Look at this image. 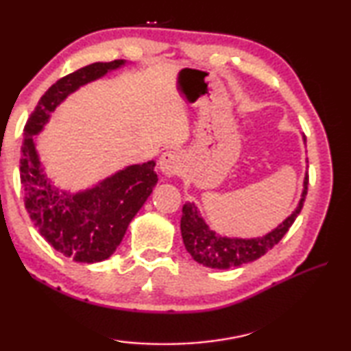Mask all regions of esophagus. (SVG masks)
Segmentation results:
<instances>
[{"mask_svg":"<svg viewBox=\"0 0 351 351\" xmlns=\"http://www.w3.org/2000/svg\"><path fill=\"white\" fill-rule=\"evenodd\" d=\"M159 171L165 176H173L181 169V158L176 152H165L159 158Z\"/></svg>","mask_w":351,"mask_h":351,"instance_id":"1","label":"esophagus"}]
</instances>
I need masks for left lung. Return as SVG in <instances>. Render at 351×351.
Listing matches in <instances>:
<instances>
[{
	"mask_svg": "<svg viewBox=\"0 0 351 351\" xmlns=\"http://www.w3.org/2000/svg\"><path fill=\"white\" fill-rule=\"evenodd\" d=\"M304 142H306L305 136ZM306 190L308 175H305L302 198L294 212L276 229H272L271 232L263 237H257V239H229V237L218 235L215 230H212L206 224L198 207L193 203H186L182 206L181 217V235L184 246L195 261L207 266V268L229 269L257 260L274 247L288 232L294 219L300 213L302 207H304Z\"/></svg>",
	"mask_w": 351,
	"mask_h": 351,
	"instance_id": "8db88e82",
	"label": "left lung"
}]
</instances>
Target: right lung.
<instances>
[{
  "instance_id": "add662e5",
  "label": "right lung",
  "mask_w": 351,
  "mask_h": 351,
  "mask_svg": "<svg viewBox=\"0 0 351 351\" xmlns=\"http://www.w3.org/2000/svg\"><path fill=\"white\" fill-rule=\"evenodd\" d=\"M122 64L125 60L99 62L62 77L41 96L25 125L20 180L26 210L40 235L79 263L106 260L121 245L128 224L156 186L154 161L128 165L91 189L69 193L58 190L45 175L34 136L69 94Z\"/></svg>"
}]
</instances>
